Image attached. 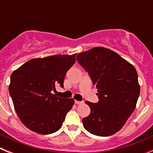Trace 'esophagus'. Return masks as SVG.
I'll use <instances>...</instances> for the list:
<instances>
[{"mask_svg": "<svg viewBox=\"0 0 153 153\" xmlns=\"http://www.w3.org/2000/svg\"><path fill=\"white\" fill-rule=\"evenodd\" d=\"M75 103H76V104H77V105H79V104L83 103V102H82V101H77V100H75Z\"/></svg>", "mask_w": 153, "mask_h": 153, "instance_id": "esophagus-1", "label": "esophagus"}]
</instances>
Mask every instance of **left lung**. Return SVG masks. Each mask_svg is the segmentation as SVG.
<instances>
[{
    "label": "left lung",
    "instance_id": "1",
    "mask_svg": "<svg viewBox=\"0 0 153 153\" xmlns=\"http://www.w3.org/2000/svg\"><path fill=\"white\" fill-rule=\"evenodd\" d=\"M76 60L88 72L98 92V102L86 101L90 113L82 120L83 126L96 136L115 134L134 111L140 96L136 68L116 52L104 47L79 53Z\"/></svg>",
    "mask_w": 153,
    "mask_h": 153
}]
</instances>
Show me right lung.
<instances>
[{
  "instance_id": "right-lung-1",
  "label": "right lung",
  "mask_w": 153,
  "mask_h": 153,
  "mask_svg": "<svg viewBox=\"0 0 153 153\" xmlns=\"http://www.w3.org/2000/svg\"><path fill=\"white\" fill-rule=\"evenodd\" d=\"M76 53L35 58L12 73L9 93L24 125L39 134H51L61 128L74 100L51 93L63 87L66 73L74 64Z\"/></svg>"
}]
</instances>
